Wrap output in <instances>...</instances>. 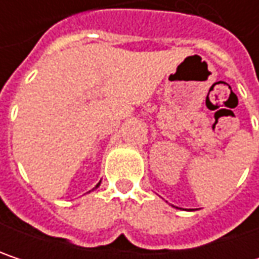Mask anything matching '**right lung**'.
Wrapping results in <instances>:
<instances>
[{
    "label": "right lung",
    "instance_id": "obj_1",
    "mask_svg": "<svg viewBox=\"0 0 259 259\" xmlns=\"http://www.w3.org/2000/svg\"><path fill=\"white\" fill-rule=\"evenodd\" d=\"M99 184H100V183H99ZM99 184H97V186H96V187H99Z\"/></svg>",
    "mask_w": 259,
    "mask_h": 259
}]
</instances>
